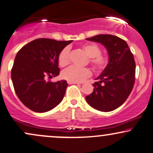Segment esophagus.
Returning <instances> with one entry per match:
<instances>
[{
  "mask_svg": "<svg viewBox=\"0 0 153 153\" xmlns=\"http://www.w3.org/2000/svg\"><path fill=\"white\" fill-rule=\"evenodd\" d=\"M68 84H79V83H78V82H67Z\"/></svg>",
  "mask_w": 153,
  "mask_h": 153,
  "instance_id": "esophagus-1",
  "label": "esophagus"
}]
</instances>
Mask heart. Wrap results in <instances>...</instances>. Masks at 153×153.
<instances>
[{"label": "heart", "mask_w": 153, "mask_h": 153, "mask_svg": "<svg viewBox=\"0 0 153 153\" xmlns=\"http://www.w3.org/2000/svg\"><path fill=\"white\" fill-rule=\"evenodd\" d=\"M89 58V62L95 70L101 71L107 67L108 64V57L101 54L102 50L97 44L94 43H88L82 46ZM69 48H64L58 56L59 66H65L69 62ZM91 75L90 69L87 67L79 68L75 66H71L66 68L62 72V77L67 82H81Z\"/></svg>", "instance_id": "1"}]
</instances>
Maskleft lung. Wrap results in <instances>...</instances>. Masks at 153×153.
Here are the masks:
<instances>
[{"mask_svg":"<svg viewBox=\"0 0 153 153\" xmlns=\"http://www.w3.org/2000/svg\"><path fill=\"white\" fill-rule=\"evenodd\" d=\"M105 46L108 51L109 63L93 84L94 90L86 97L93 108L110 112L126 101L133 89L135 81V62L127 42L109 34H100L87 39Z\"/></svg>","mask_w":153,"mask_h":153,"instance_id":"8db88e82","label":"left lung"}]
</instances>
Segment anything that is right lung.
<instances>
[{
  "instance_id": "right-lung-1",
  "label": "right lung",
  "mask_w": 153,
  "mask_h": 153,
  "mask_svg": "<svg viewBox=\"0 0 153 153\" xmlns=\"http://www.w3.org/2000/svg\"><path fill=\"white\" fill-rule=\"evenodd\" d=\"M72 41L38 39L19 50L11 69V79L18 97L28 109L45 112L54 108L64 98L68 84L46 78L59 74L58 56Z\"/></svg>"
}]
</instances>
